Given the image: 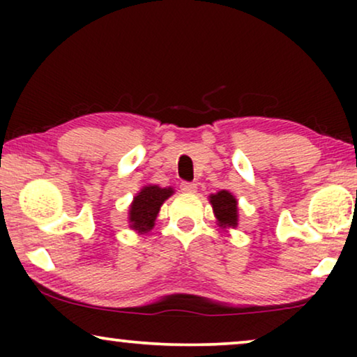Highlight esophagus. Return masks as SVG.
Returning <instances> with one entry per match:
<instances>
[{
    "mask_svg": "<svg viewBox=\"0 0 357 357\" xmlns=\"http://www.w3.org/2000/svg\"><path fill=\"white\" fill-rule=\"evenodd\" d=\"M180 188H182V192H185V193H195L197 192V183H193V182H182L180 183Z\"/></svg>",
    "mask_w": 357,
    "mask_h": 357,
    "instance_id": "esophagus-1",
    "label": "esophagus"
}]
</instances>
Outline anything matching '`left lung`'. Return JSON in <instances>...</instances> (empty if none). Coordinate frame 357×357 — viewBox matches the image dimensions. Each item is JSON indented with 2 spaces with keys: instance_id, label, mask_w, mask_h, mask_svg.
Listing matches in <instances>:
<instances>
[{
  "instance_id": "obj_1",
  "label": "left lung",
  "mask_w": 357,
  "mask_h": 357,
  "mask_svg": "<svg viewBox=\"0 0 357 357\" xmlns=\"http://www.w3.org/2000/svg\"><path fill=\"white\" fill-rule=\"evenodd\" d=\"M211 204L221 226L236 227L237 226V199L231 193L222 190L216 195H211Z\"/></svg>"
}]
</instances>
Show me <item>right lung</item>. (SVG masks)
<instances>
[{
    "mask_svg": "<svg viewBox=\"0 0 357 357\" xmlns=\"http://www.w3.org/2000/svg\"><path fill=\"white\" fill-rule=\"evenodd\" d=\"M172 193V188H160L158 185H149L141 190L130 208L131 227L141 232L149 231L154 226V219L158 216L160 204Z\"/></svg>",
    "mask_w": 357,
    "mask_h": 357,
    "instance_id": "right-lung-1",
    "label": "right lung"
}]
</instances>
